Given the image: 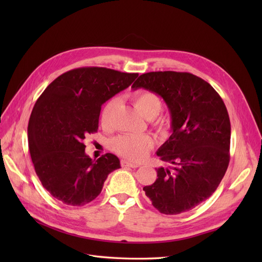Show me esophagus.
Returning a JSON list of instances; mask_svg holds the SVG:
<instances>
[{
	"label": "esophagus",
	"instance_id": "34e87169",
	"mask_svg": "<svg viewBox=\"0 0 262 262\" xmlns=\"http://www.w3.org/2000/svg\"><path fill=\"white\" fill-rule=\"evenodd\" d=\"M121 166L122 167H132V168H137L139 167V164H136V163H131L129 161H121Z\"/></svg>",
	"mask_w": 262,
	"mask_h": 262
}]
</instances>
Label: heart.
<instances>
[{"label": "heart", "mask_w": 262, "mask_h": 262, "mask_svg": "<svg viewBox=\"0 0 262 262\" xmlns=\"http://www.w3.org/2000/svg\"><path fill=\"white\" fill-rule=\"evenodd\" d=\"M132 100L136 109L146 119L155 118L162 110V100L153 92L138 91L132 95ZM118 105V99L114 98L107 102L100 116L101 124L108 128L112 121V117ZM156 125L160 130H167L168 122L165 119L156 121ZM154 141L149 136H121L113 142V147L118 154L129 158L131 161H141L146 156L148 150L153 147Z\"/></svg>", "instance_id": "heart-1"}]
</instances>
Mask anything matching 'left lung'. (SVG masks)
<instances>
[{"label": "left lung", "mask_w": 262, "mask_h": 262, "mask_svg": "<svg viewBox=\"0 0 262 262\" xmlns=\"http://www.w3.org/2000/svg\"><path fill=\"white\" fill-rule=\"evenodd\" d=\"M161 96L170 115L171 136L156 152L171 167L157 168L143 190L163 214L192 210L213 194L229 163L231 122L220 95L187 72H149L132 85Z\"/></svg>", "instance_id": "obj_1"}]
</instances>
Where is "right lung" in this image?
<instances>
[{"label":"right lung","instance_id":"add662e5","mask_svg":"<svg viewBox=\"0 0 262 262\" xmlns=\"http://www.w3.org/2000/svg\"><path fill=\"white\" fill-rule=\"evenodd\" d=\"M138 75L106 68L74 69L55 78L36 101L27 130L29 152L38 178L55 199L74 207L90 203L109 173L120 168L112 153L92 160L84 140L97 132L102 104Z\"/></svg>","mask_w":262,"mask_h":262}]
</instances>
